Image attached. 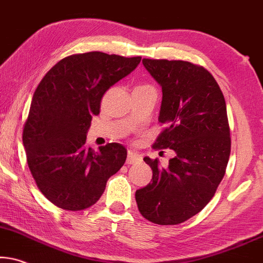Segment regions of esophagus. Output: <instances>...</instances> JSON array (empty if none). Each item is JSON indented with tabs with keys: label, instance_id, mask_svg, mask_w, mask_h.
<instances>
[{
	"label": "esophagus",
	"instance_id": "1",
	"mask_svg": "<svg viewBox=\"0 0 263 263\" xmlns=\"http://www.w3.org/2000/svg\"><path fill=\"white\" fill-rule=\"evenodd\" d=\"M142 160V156L137 154L136 152H132V151H128L127 153V159H126V164L128 165H132V164H136V162H139Z\"/></svg>",
	"mask_w": 263,
	"mask_h": 263
}]
</instances>
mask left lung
Masks as SVG:
<instances>
[{"instance_id":"obj_1","label":"left lung","mask_w":263,"mask_h":263,"mask_svg":"<svg viewBox=\"0 0 263 263\" xmlns=\"http://www.w3.org/2000/svg\"><path fill=\"white\" fill-rule=\"evenodd\" d=\"M142 63L162 89L159 122L166 128L153 147L170 148L175 156L166 168L145 156L152 183L136 192V201L153 223L178 224L208 205L226 174L231 154L226 101L202 66L166 59Z\"/></svg>"}]
</instances>
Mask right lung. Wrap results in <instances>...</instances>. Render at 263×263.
Listing matches in <instances>:
<instances>
[{
    "mask_svg": "<svg viewBox=\"0 0 263 263\" xmlns=\"http://www.w3.org/2000/svg\"><path fill=\"white\" fill-rule=\"evenodd\" d=\"M141 57L103 52L69 55L43 76L23 129L26 160L49 201L79 211L98 201L107 181L125 164L127 151L108 143L88 148L86 135L103 95L134 71Z\"/></svg>",
    "mask_w": 263,
    "mask_h": 263,
    "instance_id": "add662e5",
    "label": "right lung"
}]
</instances>
